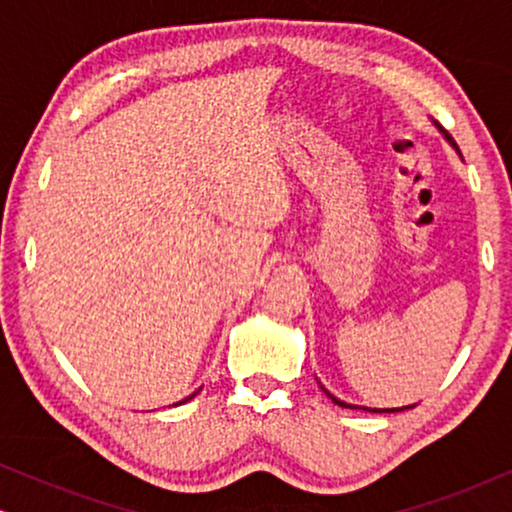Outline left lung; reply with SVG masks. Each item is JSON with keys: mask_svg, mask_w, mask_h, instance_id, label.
<instances>
[{"mask_svg": "<svg viewBox=\"0 0 512 512\" xmlns=\"http://www.w3.org/2000/svg\"><path fill=\"white\" fill-rule=\"evenodd\" d=\"M436 128H438L440 132H443V137L447 139V142H450V146H452V149L459 153V146H457V144H454V139H452L450 135H447V130H443V128H440V125H438V123H436ZM321 389H324V387H321ZM324 391H326V396H328V398H331V401H333V403H338V405H340V408H359V405L345 403V401H340V398H335V396H333V394H331V391H328V389H324ZM408 408H415V405H405V408H363V410H370V412H403V410H408Z\"/></svg>", "mask_w": 512, "mask_h": 512, "instance_id": "1", "label": "left lung"}]
</instances>
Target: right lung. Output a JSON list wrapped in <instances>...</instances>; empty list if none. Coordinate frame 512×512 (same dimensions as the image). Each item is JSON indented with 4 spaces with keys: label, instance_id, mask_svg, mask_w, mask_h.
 I'll use <instances>...</instances> for the list:
<instances>
[{
    "label": "right lung",
    "instance_id": "1",
    "mask_svg": "<svg viewBox=\"0 0 512 512\" xmlns=\"http://www.w3.org/2000/svg\"><path fill=\"white\" fill-rule=\"evenodd\" d=\"M198 391H200V389H198ZM198 391H195V394H198ZM195 394H191V396H188V398H184V401H179V403H186V401H191V398H193ZM179 403H174V405H179Z\"/></svg>",
    "mask_w": 512,
    "mask_h": 512
}]
</instances>
